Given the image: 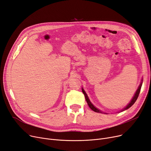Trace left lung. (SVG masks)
<instances>
[{
    "label": "left lung",
    "instance_id": "obj_1",
    "mask_svg": "<svg viewBox=\"0 0 151 151\" xmlns=\"http://www.w3.org/2000/svg\"><path fill=\"white\" fill-rule=\"evenodd\" d=\"M142 81H143V80H142V78L141 83H140V84H139V86H138V88H137V89L136 90V93H135V94H134V96L133 97L132 100L130 101V102L128 104L127 106L125 107H124V108L120 111V112H123V111H124V110H127L128 109H129V107H132V106H133V105L134 104V102H135L137 100V97H138V96H139V94L140 91H141V86H142ZM82 92H83V93L84 95L85 99H86V102H87V103H88V104L89 107H90V109H91V110H93V111H94V112H97V113L106 114V113H104V112H102V111H101V110H99V109H98L97 108H96V107L94 106V105H93V104H92V102L90 101V100H89V97H88L87 94L86 93V92H85V91L84 90V89H83V88H82Z\"/></svg>",
    "mask_w": 151,
    "mask_h": 151
}]
</instances>
